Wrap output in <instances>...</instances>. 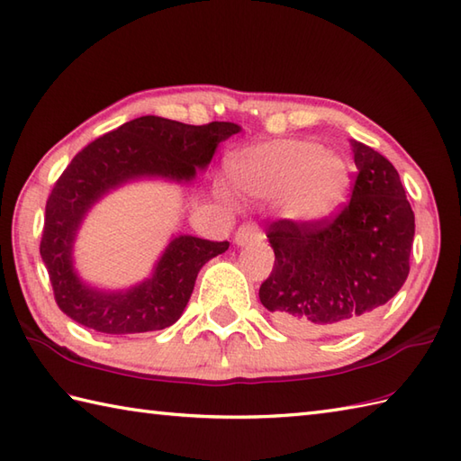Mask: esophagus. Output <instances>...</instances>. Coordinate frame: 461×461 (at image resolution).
<instances>
[{"instance_id":"esophagus-1","label":"esophagus","mask_w":461,"mask_h":461,"mask_svg":"<svg viewBox=\"0 0 461 461\" xmlns=\"http://www.w3.org/2000/svg\"><path fill=\"white\" fill-rule=\"evenodd\" d=\"M266 236L259 231L258 225L253 223H243L241 228L236 231V243L238 246H249V243H261Z\"/></svg>"}]
</instances>
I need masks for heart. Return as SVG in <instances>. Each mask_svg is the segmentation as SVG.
I'll return each mask as SVG.
<instances>
[{
  "label": "heart",
  "mask_w": 461,
  "mask_h": 461,
  "mask_svg": "<svg viewBox=\"0 0 461 461\" xmlns=\"http://www.w3.org/2000/svg\"><path fill=\"white\" fill-rule=\"evenodd\" d=\"M230 170L243 194L277 198L291 221L327 220L347 200L350 166L337 150L312 140H267L248 146L231 158Z\"/></svg>",
  "instance_id": "obj_1"
}]
</instances>
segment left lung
Wrapping results in <instances>:
<instances>
[{"instance_id":"left-lung-1","label":"left lung","mask_w":461,"mask_h":461,"mask_svg":"<svg viewBox=\"0 0 461 461\" xmlns=\"http://www.w3.org/2000/svg\"><path fill=\"white\" fill-rule=\"evenodd\" d=\"M358 168L350 202L330 220L271 223L276 251L259 299L289 335L348 330L386 305L410 271L414 212L396 168L350 140Z\"/></svg>"}]
</instances>
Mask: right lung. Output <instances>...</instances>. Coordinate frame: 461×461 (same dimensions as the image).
<instances>
[{
  "label": "right lung",
  "mask_w": 461,
  "mask_h": 461,
  "mask_svg": "<svg viewBox=\"0 0 461 461\" xmlns=\"http://www.w3.org/2000/svg\"><path fill=\"white\" fill-rule=\"evenodd\" d=\"M240 131L233 122L192 126L149 114L106 132L75 156L47 200L39 248L67 317L106 335L160 330L182 317L200 269L228 249V241L174 236L150 277L129 289H101L75 269L77 233L93 205L124 184H190L198 170L208 168L220 142Z\"/></svg>",
  "instance_id": "right-lung-1"
}]
</instances>
